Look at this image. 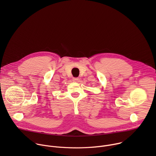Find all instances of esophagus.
<instances>
[{"label": "esophagus", "instance_id": "1", "mask_svg": "<svg viewBox=\"0 0 156 156\" xmlns=\"http://www.w3.org/2000/svg\"><path fill=\"white\" fill-rule=\"evenodd\" d=\"M78 80H79L78 78H73V79H72L73 82H77L78 81Z\"/></svg>", "mask_w": 156, "mask_h": 156}]
</instances>
